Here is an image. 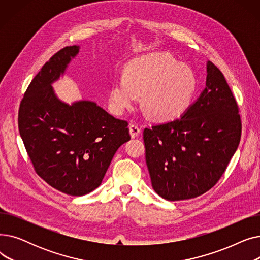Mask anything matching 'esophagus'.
Returning <instances> with one entry per match:
<instances>
[{"instance_id": "obj_1", "label": "esophagus", "mask_w": 260, "mask_h": 260, "mask_svg": "<svg viewBox=\"0 0 260 260\" xmlns=\"http://www.w3.org/2000/svg\"><path fill=\"white\" fill-rule=\"evenodd\" d=\"M140 133H141V128L137 124H131L129 125V134L132 136V138L138 137Z\"/></svg>"}]
</instances>
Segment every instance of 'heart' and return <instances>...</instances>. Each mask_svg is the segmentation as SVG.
I'll return each mask as SVG.
<instances>
[{
  "instance_id": "obj_1",
  "label": "heart",
  "mask_w": 260,
  "mask_h": 260,
  "mask_svg": "<svg viewBox=\"0 0 260 260\" xmlns=\"http://www.w3.org/2000/svg\"><path fill=\"white\" fill-rule=\"evenodd\" d=\"M197 80L189 67L167 53H149L131 61L124 77L117 78L109 89L108 102L118 115L124 114L139 102L148 117L168 121L180 116L194 95Z\"/></svg>"
}]
</instances>
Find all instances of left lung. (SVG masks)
<instances>
[{"instance_id": "1", "label": "left lung", "mask_w": 260, "mask_h": 260, "mask_svg": "<svg viewBox=\"0 0 260 260\" xmlns=\"http://www.w3.org/2000/svg\"><path fill=\"white\" fill-rule=\"evenodd\" d=\"M199 98L174 121L143 131L146 166L155 192L170 201L198 197L221 178L241 137L237 102L211 61Z\"/></svg>"}]
</instances>
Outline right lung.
I'll list each match as a JSON object with an SVG mask.
<instances>
[{"instance_id":"add662e5","label":"right lung","mask_w":260,"mask_h":260,"mask_svg":"<svg viewBox=\"0 0 260 260\" xmlns=\"http://www.w3.org/2000/svg\"><path fill=\"white\" fill-rule=\"evenodd\" d=\"M79 46L59 50L43 65L19 108L21 138L36 173L71 196L97 188L117 149L131 139L128 123L92 101L62 102L51 84L64 74Z\"/></svg>"}]
</instances>
